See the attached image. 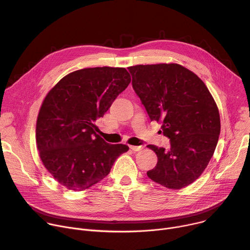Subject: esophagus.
<instances>
[{"label":"esophagus","instance_id":"34e87169","mask_svg":"<svg viewBox=\"0 0 250 250\" xmlns=\"http://www.w3.org/2000/svg\"><path fill=\"white\" fill-rule=\"evenodd\" d=\"M129 148L132 150V151H139V150H142L143 149V146H129Z\"/></svg>","mask_w":250,"mask_h":250}]
</instances>
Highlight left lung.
I'll list each match as a JSON object with an SVG mask.
<instances>
[{
	"label": "left lung",
	"mask_w": 250,
	"mask_h": 250,
	"mask_svg": "<svg viewBox=\"0 0 250 250\" xmlns=\"http://www.w3.org/2000/svg\"><path fill=\"white\" fill-rule=\"evenodd\" d=\"M127 69L150 121L161 123L170 140L168 150L147 146L157 156L147 176L170 189L189 186L208 167L218 142L220 117L211 94L194 73L178 63Z\"/></svg>",
	"instance_id": "left-lung-1"
}]
</instances>
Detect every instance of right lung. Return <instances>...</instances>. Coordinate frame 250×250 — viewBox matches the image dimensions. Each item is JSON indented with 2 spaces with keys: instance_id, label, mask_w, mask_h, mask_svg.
Here are the masks:
<instances>
[{
  "instance_id": "right-lung-1",
  "label": "right lung",
  "mask_w": 250,
  "mask_h": 250,
  "mask_svg": "<svg viewBox=\"0 0 250 250\" xmlns=\"http://www.w3.org/2000/svg\"><path fill=\"white\" fill-rule=\"evenodd\" d=\"M129 83L125 67H87L63 77L44 98L37 119V147L44 167L65 188L93 187L128 150L125 145L105 143L96 132V121Z\"/></svg>"
}]
</instances>
